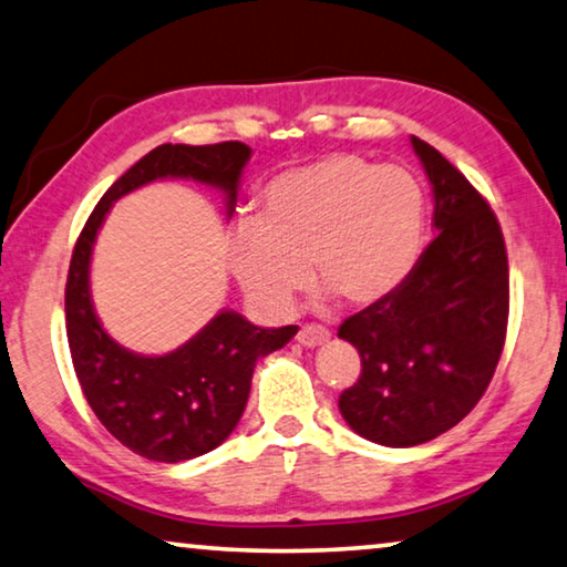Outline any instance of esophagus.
Returning a JSON list of instances; mask_svg holds the SVG:
<instances>
[{
	"label": "esophagus",
	"mask_w": 567,
	"mask_h": 567,
	"mask_svg": "<svg viewBox=\"0 0 567 567\" xmlns=\"http://www.w3.org/2000/svg\"><path fill=\"white\" fill-rule=\"evenodd\" d=\"M328 338H331V333H328V328H323V326L308 323V326H300V331H298V341L302 346H308V349H316V346L326 343Z\"/></svg>",
	"instance_id": "obj_1"
}]
</instances>
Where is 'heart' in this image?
Segmentation results:
<instances>
[{
  "label": "heart",
  "mask_w": 567,
  "mask_h": 567,
  "mask_svg": "<svg viewBox=\"0 0 567 567\" xmlns=\"http://www.w3.org/2000/svg\"><path fill=\"white\" fill-rule=\"evenodd\" d=\"M425 196L402 167L333 155L282 173L261 214L229 229V267L259 308L282 316L312 280L349 306L382 300L415 265Z\"/></svg>",
  "instance_id": "heart-1"
}]
</instances>
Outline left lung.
Here are the masks:
<instances>
[{
	"label": "left lung",
	"instance_id": "1",
	"mask_svg": "<svg viewBox=\"0 0 567 567\" xmlns=\"http://www.w3.org/2000/svg\"><path fill=\"white\" fill-rule=\"evenodd\" d=\"M435 198V239L396 290L346 318L361 374L338 396L353 433L410 447L468 415L499 364L509 261L486 198L427 142L412 137Z\"/></svg>",
	"mask_w": 567,
	"mask_h": 567
}]
</instances>
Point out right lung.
<instances>
[{
	"instance_id": "1",
	"label": "right lung",
	"mask_w": 567,
	"mask_h": 567,
	"mask_svg": "<svg viewBox=\"0 0 567 567\" xmlns=\"http://www.w3.org/2000/svg\"><path fill=\"white\" fill-rule=\"evenodd\" d=\"M249 155L244 142L159 145L101 196L75 241L65 282V333L75 377L101 425L147 461L181 463L221 445L247 408L257 361L282 349L298 326L259 328L239 312L221 310L181 349L140 357L99 323L89 290L91 249L112 203L159 177L214 185L231 216Z\"/></svg>"
}]
</instances>
